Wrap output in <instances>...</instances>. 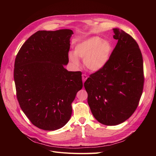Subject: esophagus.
Segmentation results:
<instances>
[{
	"instance_id": "esophagus-1",
	"label": "esophagus",
	"mask_w": 156,
	"mask_h": 156,
	"mask_svg": "<svg viewBox=\"0 0 156 156\" xmlns=\"http://www.w3.org/2000/svg\"><path fill=\"white\" fill-rule=\"evenodd\" d=\"M87 78H88V77H87V75H85V74H83L82 75V79H83V83L86 81V80L87 79Z\"/></svg>"
}]
</instances>
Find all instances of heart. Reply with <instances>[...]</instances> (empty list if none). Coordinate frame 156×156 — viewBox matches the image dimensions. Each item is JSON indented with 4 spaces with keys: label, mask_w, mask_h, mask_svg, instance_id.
Returning a JSON list of instances; mask_svg holds the SVG:
<instances>
[{
    "label": "heart",
    "mask_w": 156,
    "mask_h": 156,
    "mask_svg": "<svg viewBox=\"0 0 156 156\" xmlns=\"http://www.w3.org/2000/svg\"><path fill=\"white\" fill-rule=\"evenodd\" d=\"M112 45L108 40L99 36H92L79 42L74 48V53H69V58L75 67H79V58L91 72H98L105 66L110 59Z\"/></svg>",
    "instance_id": "b5f03b06"
}]
</instances>
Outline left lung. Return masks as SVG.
Segmentation results:
<instances>
[{
  "instance_id": "obj_1",
  "label": "left lung",
  "mask_w": 156,
  "mask_h": 156,
  "mask_svg": "<svg viewBox=\"0 0 156 156\" xmlns=\"http://www.w3.org/2000/svg\"><path fill=\"white\" fill-rule=\"evenodd\" d=\"M118 40L110 59L84 84L94 118L106 126L125 122L138 106L143 90V60L137 43L130 35L113 29Z\"/></svg>"
}]
</instances>
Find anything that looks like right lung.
<instances>
[{"mask_svg":"<svg viewBox=\"0 0 156 156\" xmlns=\"http://www.w3.org/2000/svg\"><path fill=\"white\" fill-rule=\"evenodd\" d=\"M72 30H40L22 45L14 65L17 100L33 125L46 131L64 126L83 87L82 73L67 65Z\"/></svg>","mask_w":156,"mask_h":156,"instance_id":"obj_1","label":"right lung"}]
</instances>
